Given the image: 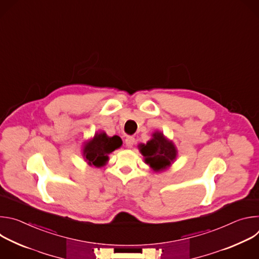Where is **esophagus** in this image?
<instances>
[{"instance_id": "esophagus-1", "label": "esophagus", "mask_w": 259, "mask_h": 259, "mask_svg": "<svg viewBox=\"0 0 259 259\" xmlns=\"http://www.w3.org/2000/svg\"><path fill=\"white\" fill-rule=\"evenodd\" d=\"M125 142H126V145H127L128 147H132L133 144L135 143V138H134L133 136H128V137L126 138Z\"/></svg>"}]
</instances>
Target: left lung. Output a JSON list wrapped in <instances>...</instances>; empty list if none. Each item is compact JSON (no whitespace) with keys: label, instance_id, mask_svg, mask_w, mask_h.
<instances>
[{"label":"left lung","instance_id":"obj_1","mask_svg":"<svg viewBox=\"0 0 259 259\" xmlns=\"http://www.w3.org/2000/svg\"><path fill=\"white\" fill-rule=\"evenodd\" d=\"M152 136L153 138L146 144H139L138 147L144 162L155 172H160L170 167L176 159L177 151L173 142L165 138L162 132L156 131Z\"/></svg>","mask_w":259,"mask_h":259}]
</instances>
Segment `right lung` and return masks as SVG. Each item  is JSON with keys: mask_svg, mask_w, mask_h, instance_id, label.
<instances>
[{"mask_svg": "<svg viewBox=\"0 0 259 259\" xmlns=\"http://www.w3.org/2000/svg\"><path fill=\"white\" fill-rule=\"evenodd\" d=\"M122 143V139L117 135L109 137L105 132L96 133L93 139L85 143L83 156L90 166L101 167L107 162L108 155L119 149Z\"/></svg>", "mask_w": 259, "mask_h": 259, "instance_id": "obj_1", "label": "right lung"}]
</instances>
